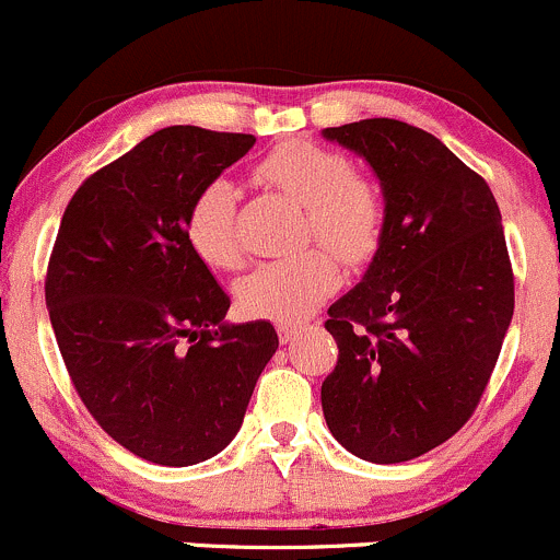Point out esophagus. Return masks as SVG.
Returning <instances> with one entry per match:
<instances>
[{
  "label": "esophagus",
  "mask_w": 560,
  "mask_h": 560,
  "mask_svg": "<svg viewBox=\"0 0 560 560\" xmlns=\"http://www.w3.org/2000/svg\"><path fill=\"white\" fill-rule=\"evenodd\" d=\"M302 331H304V328L299 326V323H278V337H280L282 345L293 342V339H296Z\"/></svg>",
  "instance_id": "1"
}]
</instances>
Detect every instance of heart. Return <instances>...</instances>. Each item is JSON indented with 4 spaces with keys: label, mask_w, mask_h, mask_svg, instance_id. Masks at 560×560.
I'll return each instance as SVG.
<instances>
[{
    "label": "heart",
    "mask_w": 560,
    "mask_h": 560,
    "mask_svg": "<svg viewBox=\"0 0 560 560\" xmlns=\"http://www.w3.org/2000/svg\"><path fill=\"white\" fill-rule=\"evenodd\" d=\"M256 177L304 205L307 234L331 245L345 261L374 253L383 232V201L366 177L350 172L345 155L315 142H282L256 164ZM237 186L226 177L207 183L186 212V240L205 264L232 269L240 261ZM342 280L328 247L261 261L237 282V304L261 320L299 323L320 307Z\"/></svg>",
    "instance_id": "1"
}]
</instances>
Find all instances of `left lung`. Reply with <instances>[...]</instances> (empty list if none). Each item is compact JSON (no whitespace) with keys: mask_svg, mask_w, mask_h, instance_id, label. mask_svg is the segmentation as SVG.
Returning <instances> with one entry per match:
<instances>
[{"mask_svg":"<svg viewBox=\"0 0 560 560\" xmlns=\"http://www.w3.org/2000/svg\"><path fill=\"white\" fill-rule=\"evenodd\" d=\"M383 188L377 253L328 307L339 359L320 385L334 440L372 464L434 451L471 418L515 310L491 188L434 135L394 118L323 129Z\"/></svg>","mask_w":560,"mask_h":560,"instance_id":"8db88e82","label":"left lung"}]
</instances>
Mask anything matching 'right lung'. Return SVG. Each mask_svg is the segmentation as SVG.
I'll use <instances>...</instances> for the list:
<instances>
[{
  "mask_svg": "<svg viewBox=\"0 0 560 560\" xmlns=\"http://www.w3.org/2000/svg\"><path fill=\"white\" fill-rule=\"evenodd\" d=\"M253 135L166 126L69 199L45 304L74 390L118 445L161 466L237 436L278 350L269 320L226 323L229 296L186 240L194 196Z\"/></svg>",
  "mask_w": 560,
  "mask_h": 560,
  "instance_id": "add662e5",
  "label": "right lung"
}]
</instances>
